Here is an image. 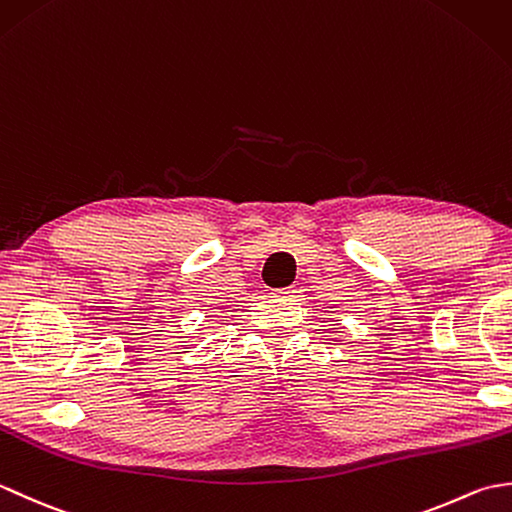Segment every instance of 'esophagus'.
I'll list each match as a JSON object with an SVG mask.
<instances>
[{
	"mask_svg": "<svg viewBox=\"0 0 512 512\" xmlns=\"http://www.w3.org/2000/svg\"><path fill=\"white\" fill-rule=\"evenodd\" d=\"M297 286H288V288H279V290H273V297L277 299H290V297H297Z\"/></svg>",
	"mask_w": 512,
	"mask_h": 512,
	"instance_id": "34e87169",
	"label": "esophagus"
}]
</instances>
